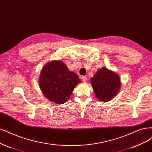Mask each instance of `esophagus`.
I'll return each mask as SVG.
<instances>
[{"label": "esophagus", "mask_w": 152, "mask_h": 152, "mask_svg": "<svg viewBox=\"0 0 152 152\" xmlns=\"http://www.w3.org/2000/svg\"><path fill=\"white\" fill-rule=\"evenodd\" d=\"M81 79L83 82H86L87 80V77L86 76H81Z\"/></svg>", "instance_id": "esophagus-1"}]
</instances>
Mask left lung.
Segmentation results:
<instances>
[{"mask_svg": "<svg viewBox=\"0 0 152 152\" xmlns=\"http://www.w3.org/2000/svg\"><path fill=\"white\" fill-rule=\"evenodd\" d=\"M96 96L100 101L107 102L116 96L120 89V78L116 73L102 68L91 78Z\"/></svg>", "mask_w": 152, "mask_h": 152, "instance_id": "1", "label": "left lung"}]
</instances>
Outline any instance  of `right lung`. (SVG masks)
Instances as JSON below:
<instances>
[{
    "mask_svg": "<svg viewBox=\"0 0 152 152\" xmlns=\"http://www.w3.org/2000/svg\"><path fill=\"white\" fill-rule=\"evenodd\" d=\"M79 77L61 61H53L41 71L39 85L45 96L56 104H64L70 97Z\"/></svg>",
    "mask_w": 152,
    "mask_h": 152,
    "instance_id": "obj_1",
    "label": "right lung"
}]
</instances>
